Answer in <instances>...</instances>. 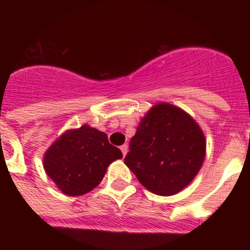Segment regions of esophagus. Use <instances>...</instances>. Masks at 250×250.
Returning <instances> with one entry per match:
<instances>
[{"mask_svg": "<svg viewBox=\"0 0 250 250\" xmlns=\"http://www.w3.org/2000/svg\"><path fill=\"white\" fill-rule=\"evenodd\" d=\"M120 150H121V152H123V155L125 156V155H126V152H127V145H125V144L121 145Z\"/></svg>", "mask_w": 250, "mask_h": 250, "instance_id": "1", "label": "esophagus"}]
</instances>
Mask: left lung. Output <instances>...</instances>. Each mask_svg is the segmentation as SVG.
<instances>
[{
	"instance_id": "left-lung-1",
	"label": "left lung",
	"mask_w": 250,
	"mask_h": 250,
	"mask_svg": "<svg viewBox=\"0 0 250 250\" xmlns=\"http://www.w3.org/2000/svg\"><path fill=\"white\" fill-rule=\"evenodd\" d=\"M125 164L151 193L169 196L184 189L205 158L199 125L170 104L155 105L131 138Z\"/></svg>"
}]
</instances>
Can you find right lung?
Segmentation results:
<instances>
[{"label": "right lung", "instance_id": "obj_1", "mask_svg": "<svg viewBox=\"0 0 250 250\" xmlns=\"http://www.w3.org/2000/svg\"><path fill=\"white\" fill-rule=\"evenodd\" d=\"M123 158L105 132L83 125L60 136L46 151V174L66 195H83L98 187L109 167Z\"/></svg>", "mask_w": 250, "mask_h": 250}]
</instances>
